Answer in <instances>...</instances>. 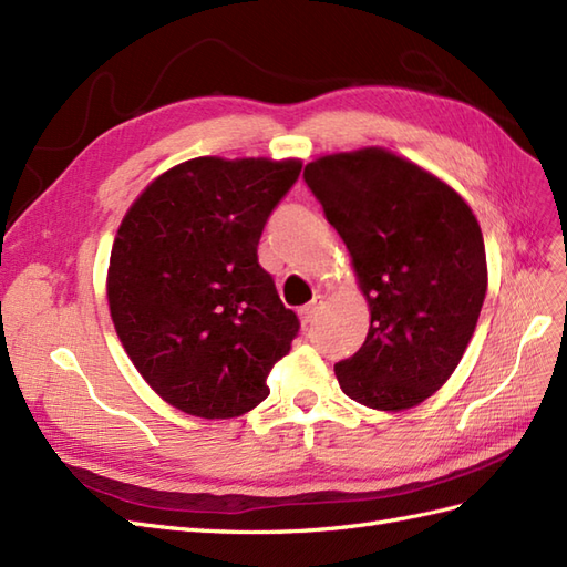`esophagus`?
<instances>
[{
    "label": "esophagus",
    "mask_w": 567,
    "mask_h": 567,
    "mask_svg": "<svg viewBox=\"0 0 567 567\" xmlns=\"http://www.w3.org/2000/svg\"><path fill=\"white\" fill-rule=\"evenodd\" d=\"M321 297L318 299H313V301H309L307 307H301V311H299V318H301V323L307 326V323H313L316 321V316H318V311H321Z\"/></svg>",
    "instance_id": "34e87169"
}]
</instances>
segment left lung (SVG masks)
Wrapping results in <instances>:
<instances>
[{"mask_svg":"<svg viewBox=\"0 0 567 567\" xmlns=\"http://www.w3.org/2000/svg\"><path fill=\"white\" fill-rule=\"evenodd\" d=\"M364 292V344L336 364L344 395L381 412L431 398L467 350L486 297L482 227L453 186L385 148L303 167Z\"/></svg>","mask_w":567,"mask_h":567,"instance_id":"1","label":"left lung"}]
</instances>
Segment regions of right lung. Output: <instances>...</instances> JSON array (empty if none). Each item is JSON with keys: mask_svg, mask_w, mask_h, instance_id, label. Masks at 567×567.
Returning <instances> with one entry per match:
<instances>
[{"mask_svg": "<svg viewBox=\"0 0 567 567\" xmlns=\"http://www.w3.org/2000/svg\"><path fill=\"white\" fill-rule=\"evenodd\" d=\"M299 172L297 157H194L126 210L110 254V316L143 381L172 408L231 419L268 398L299 318L256 251Z\"/></svg>", "mask_w": 567, "mask_h": 567, "instance_id": "obj_1", "label": "right lung"}]
</instances>
